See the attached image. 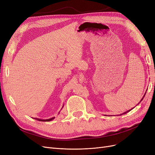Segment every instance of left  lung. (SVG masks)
<instances>
[{
	"label": "left lung",
	"instance_id": "1",
	"mask_svg": "<svg viewBox=\"0 0 155 155\" xmlns=\"http://www.w3.org/2000/svg\"><path fill=\"white\" fill-rule=\"evenodd\" d=\"M144 96H145V95H144ZM144 96H143V98H142V100H141V101H140V102H141V101H142V100H143V97H144ZM140 102H139V103H138V104H140ZM131 110H129V111H126V112H124V113H123V114H126V113H128V112H129V111H131ZM120 114V115H122V114Z\"/></svg>",
	"mask_w": 155,
	"mask_h": 155
}]
</instances>
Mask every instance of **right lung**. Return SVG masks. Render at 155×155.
Here are the masks:
<instances>
[{"instance_id": "1", "label": "right lung", "mask_w": 155, "mask_h": 155, "mask_svg": "<svg viewBox=\"0 0 155 155\" xmlns=\"http://www.w3.org/2000/svg\"><path fill=\"white\" fill-rule=\"evenodd\" d=\"M54 118V117L51 118H49V119L42 120V119H40V118H35V119L37 120H38V121H42V122H49V121H51V120H53Z\"/></svg>"}]
</instances>
